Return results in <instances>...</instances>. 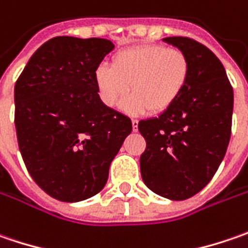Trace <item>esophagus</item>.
<instances>
[{"label":"esophagus","instance_id":"1","mask_svg":"<svg viewBox=\"0 0 248 248\" xmlns=\"http://www.w3.org/2000/svg\"><path fill=\"white\" fill-rule=\"evenodd\" d=\"M132 126H133V130H137V126H139V121H137V119H132Z\"/></svg>","mask_w":248,"mask_h":248}]
</instances>
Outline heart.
Listing matches in <instances>:
<instances>
[{"mask_svg": "<svg viewBox=\"0 0 248 248\" xmlns=\"http://www.w3.org/2000/svg\"><path fill=\"white\" fill-rule=\"evenodd\" d=\"M191 75L190 60L179 48L161 44H141L115 54L111 65L94 70V84L100 101L113 108L122 103L129 113L165 112L180 98Z\"/></svg>", "mask_w": 248, "mask_h": 248, "instance_id": "1", "label": "heart"}]
</instances>
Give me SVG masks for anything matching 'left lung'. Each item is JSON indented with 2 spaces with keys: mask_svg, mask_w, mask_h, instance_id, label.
<instances>
[{
  "mask_svg": "<svg viewBox=\"0 0 248 248\" xmlns=\"http://www.w3.org/2000/svg\"><path fill=\"white\" fill-rule=\"evenodd\" d=\"M190 60L187 87L158 118L139 122L145 139L140 170L145 186L165 199L186 200L214 178L231 140L233 89L217 55L188 37L164 38Z\"/></svg>",
  "mask_w": 248,
  "mask_h": 248,
  "instance_id": "1",
  "label": "left lung"
}]
</instances>
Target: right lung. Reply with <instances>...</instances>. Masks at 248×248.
<instances>
[{"instance_id": "1", "label": "right lung", "mask_w": 248, "mask_h": 248, "mask_svg": "<svg viewBox=\"0 0 248 248\" xmlns=\"http://www.w3.org/2000/svg\"><path fill=\"white\" fill-rule=\"evenodd\" d=\"M112 49L107 38H51L15 84L23 162L38 186L60 201L76 202L100 193L132 132V121L105 107L94 84V70Z\"/></svg>"}]
</instances>
